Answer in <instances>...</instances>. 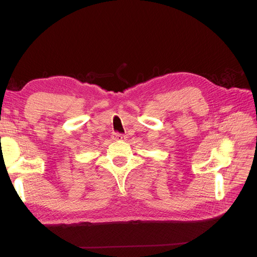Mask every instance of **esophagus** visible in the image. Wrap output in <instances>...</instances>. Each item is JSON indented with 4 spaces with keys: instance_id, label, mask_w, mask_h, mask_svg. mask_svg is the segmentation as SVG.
Wrapping results in <instances>:
<instances>
[{
    "instance_id": "34e87169",
    "label": "esophagus",
    "mask_w": 257,
    "mask_h": 257,
    "mask_svg": "<svg viewBox=\"0 0 257 257\" xmlns=\"http://www.w3.org/2000/svg\"><path fill=\"white\" fill-rule=\"evenodd\" d=\"M126 136L123 135V134H119V133H115L114 134V139L115 141H125Z\"/></svg>"
}]
</instances>
